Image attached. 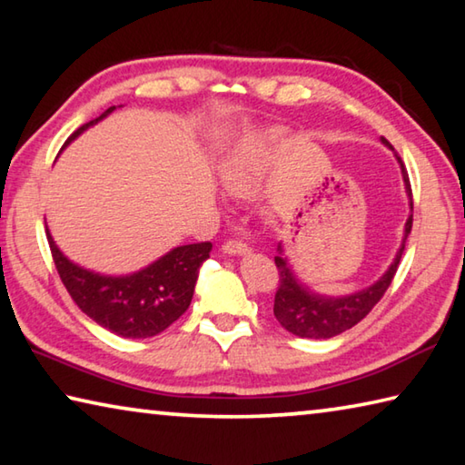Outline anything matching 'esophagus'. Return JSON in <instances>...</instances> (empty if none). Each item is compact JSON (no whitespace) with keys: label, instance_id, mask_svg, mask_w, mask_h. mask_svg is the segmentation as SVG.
<instances>
[{"label":"esophagus","instance_id":"obj_1","mask_svg":"<svg viewBox=\"0 0 465 465\" xmlns=\"http://www.w3.org/2000/svg\"><path fill=\"white\" fill-rule=\"evenodd\" d=\"M222 250L225 252V254H232V256H242V254H248V252H250L248 243L242 242V240H230V242H225L223 246H222Z\"/></svg>","mask_w":465,"mask_h":465}]
</instances>
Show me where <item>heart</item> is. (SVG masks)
I'll return each instance as SVG.
<instances>
[{
	"mask_svg": "<svg viewBox=\"0 0 465 465\" xmlns=\"http://www.w3.org/2000/svg\"><path fill=\"white\" fill-rule=\"evenodd\" d=\"M282 137H285V133L281 129H271L243 139L242 143L230 149L219 163V178H222L225 191L235 196L254 194L262 183L271 153Z\"/></svg>",
	"mask_w": 465,
	"mask_h": 465,
	"instance_id": "obj_1",
	"label": "heart"
}]
</instances>
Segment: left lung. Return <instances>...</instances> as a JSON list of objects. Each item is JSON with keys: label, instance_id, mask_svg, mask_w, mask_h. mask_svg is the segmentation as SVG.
Returning a JSON list of instances; mask_svg holds the SVG:
<instances>
[{"label": "left lung", "instance_id": "obj_1", "mask_svg": "<svg viewBox=\"0 0 465 465\" xmlns=\"http://www.w3.org/2000/svg\"><path fill=\"white\" fill-rule=\"evenodd\" d=\"M383 145H390L388 139L381 137ZM400 168H402V178L406 184L408 199H411V209H412V188L411 180H408V172L404 168L402 160H400ZM412 230V215H408L406 225H404V240L402 246H400L396 258L390 264V269L385 271L380 279H377L373 285L367 289H361L357 293L342 295V297H328L313 293L310 287H305L303 282H299L295 277L293 269L287 262V256H282V246L279 243L277 250L279 254L274 256V264H277L279 271V287L277 293H274V318L279 320V324L289 330L291 334L299 338H332L336 334L344 332V330L352 328L359 324L369 312L375 308V303L383 297L385 291L391 285L393 274L398 271L400 258H402V252L406 246V238Z\"/></svg>", "mask_w": 465, "mask_h": 465}]
</instances>
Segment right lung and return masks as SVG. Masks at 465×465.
I'll return each instance as SVG.
<instances>
[{"label":"right lung","instance_id":"1","mask_svg":"<svg viewBox=\"0 0 465 465\" xmlns=\"http://www.w3.org/2000/svg\"><path fill=\"white\" fill-rule=\"evenodd\" d=\"M116 106H110L98 119L77 129L67 143L104 119ZM65 143V145H67ZM51 254L63 285L85 316L123 338H149L166 330L183 316L193 302L201 264L209 258L211 242L186 243L172 248L145 269L123 277H110L84 269L63 254L46 227Z\"/></svg>","mask_w":465,"mask_h":465}]
</instances>
